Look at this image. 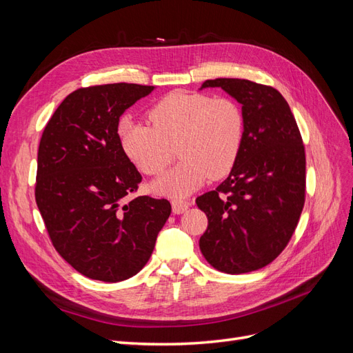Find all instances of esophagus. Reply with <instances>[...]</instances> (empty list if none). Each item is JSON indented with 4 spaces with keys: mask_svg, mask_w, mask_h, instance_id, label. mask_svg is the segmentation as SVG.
Masks as SVG:
<instances>
[{
    "mask_svg": "<svg viewBox=\"0 0 353 353\" xmlns=\"http://www.w3.org/2000/svg\"><path fill=\"white\" fill-rule=\"evenodd\" d=\"M188 208H190L188 200H183V199L172 200V210H174V213H176V215H179V213H184Z\"/></svg>",
    "mask_w": 353,
    "mask_h": 353,
    "instance_id": "obj_1",
    "label": "esophagus"
}]
</instances>
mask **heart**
I'll return each mask as SVG.
<instances>
[{
  "instance_id": "obj_1",
  "label": "heart",
  "mask_w": 353,
  "mask_h": 353,
  "mask_svg": "<svg viewBox=\"0 0 353 353\" xmlns=\"http://www.w3.org/2000/svg\"><path fill=\"white\" fill-rule=\"evenodd\" d=\"M147 116L152 127L126 121L119 135L125 154L147 175L162 174L176 148L183 160L154 184L159 193L184 197L236 166L245 119L232 99L176 91L160 99Z\"/></svg>"
}]
</instances>
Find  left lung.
<instances>
[{
	"label": "left lung",
	"mask_w": 353,
	"mask_h": 353,
	"mask_svg": "<svg viewBox=\"0 0 353 353\" xmlns=\"http://www.w3.org/2000/svg\"><path fill=\"white\" fill-rule=\"evenodd\" d=\"M243 104L245 132L240 156L221 185L196 199L208 216L199 245L213 268L244 274L271 263L290 241L305 205V145L283 95L270 85L218 78Z\"/></svg>",
	"instance_id": "8db88e82"
}]
</instances>
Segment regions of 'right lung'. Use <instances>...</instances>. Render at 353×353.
<instances>
[{
    "label": "right lung",
    "instance_id": "1",
    "mask_svg": "<svg viewBox=\"0 0 353 353\" xmlns=\"http://www.w3.org/2000/svg\"><path fill=\"white\" fill-rule=\"evenodd\" d=\"M153 88L125 82L79 88L41 137L38 209L54 249L92 280L117 283L141 271L172 212L166 199L131 197L143 176L117 134L122 113Z\"/></svg>",
    "mask_w": 353,
    "mask_h": 353
}]
</instances>
